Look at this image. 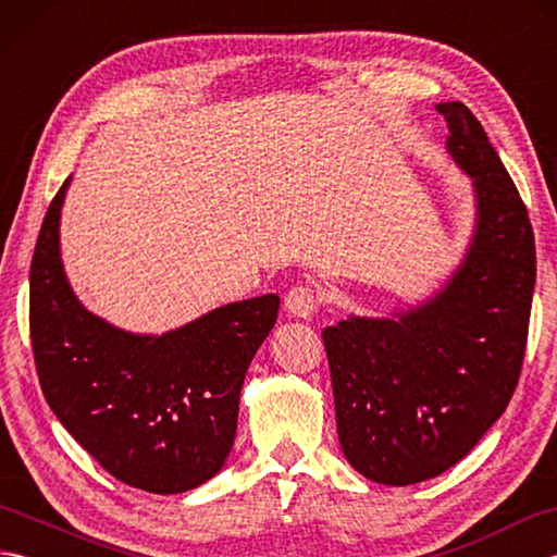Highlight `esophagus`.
I'll use <instances>...</instances> for the list:
<instances>
[{"mask_svg":"<svg viewBox=\"0 0 557 557\" xmlns=\"http://www.w3.org/2000/svg\"><path fill=\"white\" fill-rule=\"evenodd\" d=\"M318 306H321V299H318V292L309 285L292 287L285 297L287 313L294 318H304V321L318 311Z\"/></svg>","mask_w":557,"mask_h":557,"instance_id":"esophagus-1","label":"esophagus"}]
</instances>
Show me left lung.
I'll return each instance as SVG.
<instances>
[{
  "label": "left lung",
  "mask_w": 557,
  "mask_h": 557,
  "mask_svg": "<svg viewBox=\"0 0 557 557\" xmlns=\"http://www.w3.org/2000/svg\"><path fill=\"white\" fill-rule=\"evenodd\" d=\"M435 110L447 122L449 158L474 191L465 256L423 301L323 330L342 453L385 486L441 476L503 417L536 285L529 212L481 122L461 102Z\"/></svg>",
  "instance_id": "obj_1"
}]
</instances>
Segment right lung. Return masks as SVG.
<instances>
[{
	"label": "right lung",
	"mask_w": 557,
	"mask_h": 557,
	"mask_svg": "<svg viewBox=\"0 0 557 557\" xmlns=\"http://www.w3.org/2000/svg\"><path fill=\"white\" fill-rule=\"evenodd\" d=\"M69 184L47 208L30 263V339L47 405L114 479L158 495L198 488L232 453L244 377L280 297L224 304L162 335L108 323L64 272Z\"/></svg>",
	"instance_id": "obj_1"
}]
</instances>
